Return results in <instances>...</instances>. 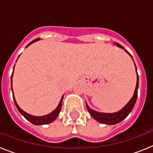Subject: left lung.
I'll list each match as a JSON object with an SVG mask.
<instances>
[{"mask_svg": "<svg viewBox=\"0 0 153 153\" xmlns=\"http://www.w3.org/2000/svg\"><path fill=\"white\" fill-rule=\"evenodd\" d=\"M117 45L118 47H121L123 49H124V47L123 46H121L120 44H117ZM125 51H126L131 56L132 55L129 53L128 51L126 49ZM136 66V65H135ZM136 73H137V69H136ZM138 87H139V76H138L137 74V83H136V90H135L134 94H133V97H132L129 102L121 110H120L117 113H98V112H96L93 109H90L87 105H86V107H87V109H88L89 113H90L92 117L95 119L97 121L103 124H107V125H114V124H117L118 123L121 122L129 114L131 111L132 110L133 107L135 106V103L136 102V100H137V96H138Z\"/></svg>", "mask_w": 153, "mask_h": 153, "instance_id": "obj_1", "label": "left lung"}]
</instances>
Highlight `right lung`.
Returning <instances> with one entry per match:
<instances>
[{"label": "right lung", "instance_id": "1", "mask_svg": "<svg viewBox=\"0 0 153 153\" xmlns=\"http://www.w3.org/2000/svg\"><path fill=\"white\" fill-rule=\"evenodd\" d=\"M39 39L36 38L35 40H33V41H31L26 47H27L30 44H33V42L36 41V40H38ZM11 78H12V76H11ZM12 93H13V90H12ZM13 100H14V103H15V106L17 107V109H18V111L21 113V114L24 116L28 121L31 123L34 124V125H44V124H48V123H52L53 120H56V117H58V115L60 113V109H61V106H62V100H63V97H62L61 100H60V102L58 105V106L56 107V109H55L54 111H53L52 113H51L50 114L48 115H46V116H44V117H34V116H32V115H30L28 113H25L24 111H23L22 109L21 108L19 107V106L17 104V102L15 101V99L14 97H13Z\"/></svg>", "mask_w": 153, "mask_h": 153}]
</instances>
